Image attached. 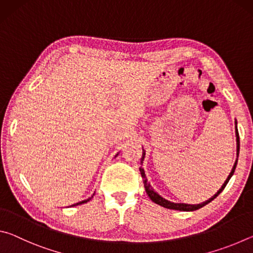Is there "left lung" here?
Here are the masks:
<instances>
[{
	"instance_id": "left-lung-1",
	"label": "left lung",
	"mask_w": 253,
	"mask_h": 253,
	"mask_svg": "<svg viewBox=\"0 0 253 253\" xmlns=\"http://www.w3.org/2000/svg\"><path fill=\"white\" fill-rule=\"evenodd\" d=\"M235 137H237V160H235L233 168H232V169H231L229 176H228V178L225 179V182L223 183V185L221 186L220 190L217 191L216 193L214 194L211 199H209L208 201H205V202L201 203V204H186V203H174V202H170V201L164 199V198H163V196H161L160 194H158L157 192H155V190H154V188L152 187L151 184L147 182V178H146V175H145L144 169L143 168H139L140 174H142V177H143L145 191H146V193L149 196V199H151L154 203L161 205V207H163V208H166V209H169V210H176V211H185V212L195 211V210H199L201 208H203L204 205L209 204L210 202H211V201H213L214 199H215L216 196L219 195L222 191L224 190V187L226 186V184H228V182L230 181V178L232 177V175H233L234 170H235V168H237L238 157H239V151H240V138H239V132H238V127H237V121H235ZM145 154H146V153H145L144 148H143V156H142V158H140V164H142V165H143V162H144V158H145Z\"/></svg>"
}]
</instances>
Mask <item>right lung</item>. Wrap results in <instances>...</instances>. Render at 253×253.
<instances>
[{
	"instance_id": "add662e5",
	"label": "right lung",
	"mask_w": 253,
	"mask_h": 253,
	"mask_svg": "<svg viewBox=\"0 0 253 253\" xmlns=\"http://www.w3.org/2000/svg\"><path fill=\"white\" fill-rule=\"evenodd\" d=\"M117 155H118V154H117ZM117 155H116V156H117ZM116 156H115V157H116ZM91 198H92V196H91ZM91 198H89V199H87V200H84V201H81V202H78V203H76V204H74V205H71V207H76V205H80V204L87 203V202H89V201H90V200H91Z\"/></svg>"
}]
</instances>
